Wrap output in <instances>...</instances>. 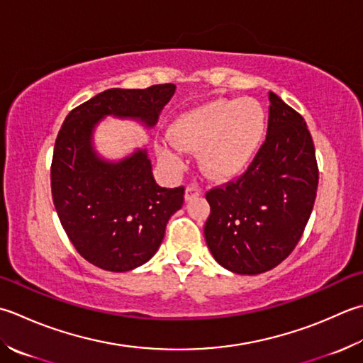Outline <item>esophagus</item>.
Segmentation results:
<instances>
[{
	"instance_id": "34e87169",
	"label": "esophagus",
	"mask_w": 363,
	"mask_h": 363,
	"mask_svg": "<svg viewBox=\"0 0 363 363\" xmlns=\"http://www.w3.org/2000/svg\"><path fill=\"white\" fill-rule=\"evenodd\" d=\"M200 195H201L200 189L195 187V186H189L186 189V194H184V198H186V201H190V200H194V198L200 196Z\"/></svg>"
}]
</instances>
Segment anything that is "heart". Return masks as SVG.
Returning <instances> with one entry per match:
<instances>
[{
  "instance_id": "1",
  "label": "heart",
  "mask_w": 363,
  "mask_h": 363,
  "mask_svg": "<svg viewBox=\"0 0 363 363\" xmlns=\"http://www.w3.org/2000/svg\"><path fill=\"white\" fill-rule=\"evenodd\" d=\"M266 130V110L258 101L217 99L182 113L173 123L172 133L160 140L159 155L174 165L184 149H198L201 172L214 179H226L250 167Z\"/></svg>"
}]
</instances>
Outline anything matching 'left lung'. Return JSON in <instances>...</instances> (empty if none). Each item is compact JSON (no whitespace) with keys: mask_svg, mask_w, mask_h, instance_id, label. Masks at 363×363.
<instances>
[{"mask_svg":"<svg viewBox=\"0 0 363 363\" xmlns=\"http://www.w3.org/2000/svg\"><path fill=\"white\" fill-rule=\"evenodd\" d=\"M264 145L238 181L206 194L204 239L220 266L240 275L271 271L302 238L318 190L315 146L303 118L269 92Z\"/></svg>","mask_w":363,"mask_h":363,"instance_id":"1","label":"left lung"}]
</instances>
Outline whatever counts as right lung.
<instances>
[{
  "label": "right lung",
  "instance_id": "1",
  "mask_svg": "<svg viewBox=\"0 0 363 363\" xmlns=\"http://www.w3.org/2000/svg\"><path fill=\"white\" fill-rule=\"evenodd\" d=\"M174 91L172 83L106 89L70 111L56 138L55 209L77 252L104 271H133L154 257L169 217L182 208L184 187L155 182L146 147L119 160L102 157L94 130L108 116L152 129Z\"/></svg>",
  "mask_w": 363,
  "mask_h": 363
}]
</instances>
